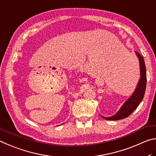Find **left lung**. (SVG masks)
<instances>
[{
	"label": "left lung",
	"instance_id": "left-lung-1",
	"mask_svg": "<svg viewBox=\"0 0 156 156\" xmlns=\"http://www.w3.org/2000/svg\"><path fill=\"white\" fill-rule=\"evenodd\" d=\"M136 55L138 56L140 62V79L139 80L138 86L136 87L135 92L130 97V98L122 105L121 109L118 111L115 115L112 117H103V119L105 120H112V121H118V120L123 119L129 116L133 111H134L143 99L144 92H145L146 85H147V74L145 64L143 56L136 51Z\"/></svg>",
	"mask_w": 156,
	"mask_h": 156
}]
</instances>
